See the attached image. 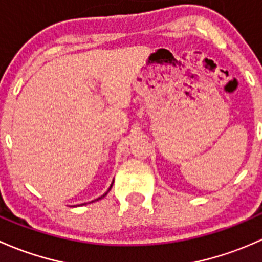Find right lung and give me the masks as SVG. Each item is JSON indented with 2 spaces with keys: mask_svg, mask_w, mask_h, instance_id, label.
I'll list each match as a JSON object with an SVG mask.
<instances>
[{
  "mask_svg": "<svg viewBox=\"0 0 262 262\" xmlns=\"http://www.w3.org/2000/svg\"><path fill=\"white\" fill-rule=\"evenodd\" d=\"M113 182H115V180H113ZM113 182L111 183V185H110L108 190H107V191H106V193H104V194H103V195H101V196H99V198L94 199V201H92V202H96V201H98V199H101V198H103V196H106V195H107V193H108V191H110V190H111V188H112V184H113Z\"/></svg>",
  "mask_w": 262,
  "mask_h": 262,
  "instance_id": "1",
  "label": "right lung"
}]
</instances>
